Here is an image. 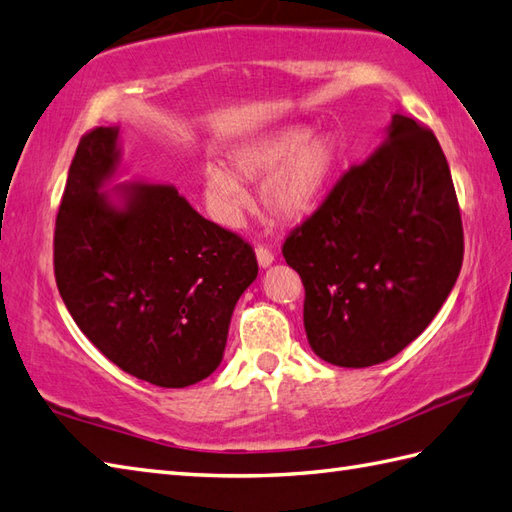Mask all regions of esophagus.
I'll use <instances>...</instances> for the list:
<instances>
[{
    "instance_id": "34e87169",
    "label": "esophagus",
    "mask_w": 512,
    "mask_h": 512,
    "mask_svg": "<svg viewBox=\"0 0 512 512\" xmlns=\"http://www.w3.org/2000/svg\"><path fill=\"white\" fill-rule=\"evenodd\" d=\"M255 255H257V264L261 270H266L275 264V255H272V251H268V248H264V246H257Z\"/></svg>"
}]
</instances>
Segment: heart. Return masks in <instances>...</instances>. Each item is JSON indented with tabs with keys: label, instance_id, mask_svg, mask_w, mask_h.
I'll return each mask as SVG.
<instances>
[{
	"label": "heart",
	"instance_id": "b5f03b06",
	"mask_svg": "<svg viewBox=\"0 0 512 512\" xmlns=\"http://www.w3.org/2000/svg\"><path fill=\"white\" fill-rule=\"evenodd\" d=\"M338 165L340 146L334 137L310 133L307 128H288L237 150L231 159V172L241 181L264 177L261 202L268 213L296 222L318 207ZM234 177L218 165L202 170V194L213 216L224 224L240 222L248 207L246 189Z\"/></svg>",
	"mask_w": 512,
	"mask_h": 512
}]
</instances>
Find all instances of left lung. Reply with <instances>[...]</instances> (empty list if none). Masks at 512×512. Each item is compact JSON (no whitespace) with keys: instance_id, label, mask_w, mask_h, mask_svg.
Listing matches in <instances>:
<instances>
[{"instance_id":"8db88e82","label":"left lung","mask_w":512,"mask_h":512,"mask_svg":"<svg viewBox=\"0 0 512 512\" xmlns=\"http://www.w3.org/2000/svg\"><path fill=\"white\" fill-rule=\"evenodd\" d=\"M462 222L441 144L395 115L283 244L305 285L303 325L320 360L364 368L395 358L432 323L462 266Z\"/></svg>"}]
</instances>
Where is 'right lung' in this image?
Here are the masks:
<instances>
[{"label": "right lung", "mask_w": 512, "mask_h": 512, "mask_svg": "<svg viewBox=\"0 0 512 512\" xmlns=\"http://www.w3.org/2000/svg\"><path fill=\"white\" fill-rule=\"evenodd\" d=\"M120 128L80 139L54 231V275L71 318L122 371L185 388L222 362L257 259L170 183L122 176Z\"/></svg>", "instance_id": "add662e5"}]
</instances>
